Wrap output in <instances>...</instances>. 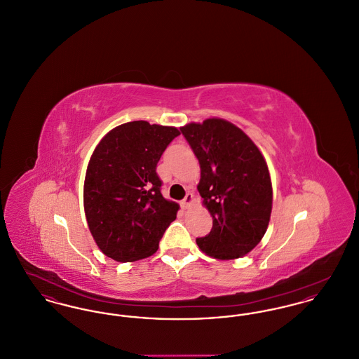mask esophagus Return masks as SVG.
I'll return each instance as SVG.
<instances>
[{
  "label": "esophagus",
  "mask_w": 359,
  "mask_h": 359,
  "mask_svg": "<svg viewBox=\"0 0 359 359\" xmlns=\"http://www.w3.org/2000/svg\"><path fill=\"white\" fill-rule=\"evenodd\" d=\"M192 202H194V195L188 192L187 195H186V198L182 201V207H183V208H188L189 205H192Z\"/></svg>",
  "instance_id": "esophagus-1"
}]
</instances>
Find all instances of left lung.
Instances as JSON below:
<instances>
[{
  "label": "left lung",
  "mask_w": 359,
  "mask_h": 359,
  "mask_svg": "<svg viewBox=\"0 0 359 359\" xmlns=\"http://www.w3.org/2000/svg\"><path fill=\"white\" fill-rule=\"evenodd\" d=\"M180 132L201 164L198 191L212 217V229L196 238L218 259L248 255L262 239L272 212V183L256 144L236 125L210 118Z\"/></svg>",
  "instance_id": "8db88e82"
}]
</instances>
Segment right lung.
I'll use <instances>...</instances> for the list:
<instances>
[{
    "mask_svg": "<svg viewBox=\"0 0 359 359\" xmlns=\"http://www.w3.org/2000/svg\"><path fill=\"white\" fill-rule=\"evenodd\" d=\"M179 135L172 126L133 121L114 128L97 145L86 172L83 203L103 255L130 262L158 249L179 205L161 195L156 167Z\"/></svg>",
    "mask_w": 359,
    "mask_h": 359,
    "instance_id": "add662e5",
    "label": "right lung"
}]
</instances>
